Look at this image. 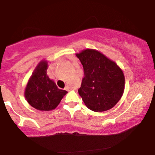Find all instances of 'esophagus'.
<instances>
[{
	"label": "esophagus",
	"mask_w": 155,
	"mask_h": 155,
	"mask_svg": "<svg viewBox=\"0 0 155 155\" xmlns=\"http://www.w3.org/2000/svg\"><path fill=\"white\" fill-rule=\"evenodd\" d=\"M65 90H67V91H69V90H71V88L70 87H68V86H66V87H65Z\"/></svg>",
	"instance_id": "1"
}]
</instances>
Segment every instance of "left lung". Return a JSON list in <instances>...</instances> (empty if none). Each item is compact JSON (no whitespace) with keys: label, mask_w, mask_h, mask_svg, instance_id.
<instances>
[{"label":"left lung","mask_w":155,"mask_h":155,"mask_svg":"<svg viewBox=\"0 0 155 155\" xmlns=\"http://www.w3.org/2000/svg\"><path fill=\"white\" fill-rule=\"evenodd\" d=\"M84 68L79 94L89 109L101 112L111 109L120 100L124 90L122 69L101 51L92 49L76 53Z\"/></svg>","instance_id":"obj_1"}]
</instances>
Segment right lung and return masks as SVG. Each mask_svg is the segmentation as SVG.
I'll return each mask as SVG.
<instances>
[{
  "instance_id": "1",
  "label": "right lung",
  "mask_w": 155,
  "mask_h": 155,
  "mask_svg": "<svg viewBox=\"0 0 155 155\" xmlns=\"http://www.w3.org/2000/svg\"><path fill=\"white\" fill-rule=\"evenodd\" d=\"M48 62L41 60L28 80L25 97L32 107L39 111H51L59 105L67 91L58 87L47 74Z\"/></svg>"
}]
</instances>
